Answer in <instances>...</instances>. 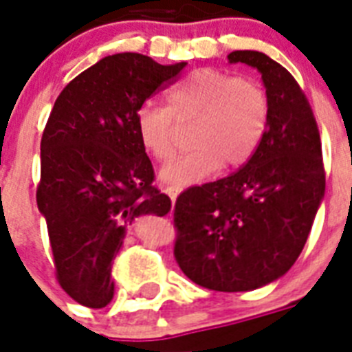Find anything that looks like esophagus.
I'll list each match as a JSON object with an SVG mask.
<instances>
[{"instance_id":"obj_1","label":"esophagus","mask_w":352,"mask_h":352,"mask_svg":"<svg viewBox=\"0 0 352 352\" xmlns=\"http://www.w3.org/2000/svg\"><path fill=\"white\" fill-rule=\"evenodd\" d=\"M166 193H168V195H170L171 203L175 204V201H177V195H179V190H175V188H168V190H166Z\"/></svg>"}]
</instances>
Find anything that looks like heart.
<instances>
[{
    "mask_svg": "<svg viewBox=\"0 0 352 352\" xmlns=\"http://www.w3.org/2000/svg\"><path fill=\"white\" fill-rule=\"evenodd\" d=\"M168 107L142 104L135 113V131L157 160L175 153L177 122L193 120L192 151L160 170L166 186L181 190L226 168H239L254 157L265 138L270 118L267 91L250 78L214 67L195 69L166 93Z\"/></svg>",
    "mask_w": 352,
    "mask_h": 352,
    "instance_id": "1",
    "label": "heart"
}]
</instances>
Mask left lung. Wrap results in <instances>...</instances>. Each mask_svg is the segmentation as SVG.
<instances>
[{"label":"left lung","mask_w":352,"mask_h":352,"mask_svg":"<svg viewBox=\"0 0 352 352\" xmlns=\"http://www.w3.org/2000/svg\"><path fill=\"white\" fill-rule=\"evenodd\" d=\"M230 63L257 69L270 118L263 142L239 171L193 186L175 203V259L193 283L246 292L289 272L325 195L316 120L294 76L257 51Z\"/></svg>","instance_id":"obj_1"}]
</instances>
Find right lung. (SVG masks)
Returning a JSON list of instances; mask_svg holds the SVG:
<instances>
[{
    "instance_id": "1",
    "label": "right lung",
    "mask_w": 352,
    "mask_h": 352,
    "mask_svg": "<svg viewBox=\"0 0 352 352\" xmlns=\"http://www.w3.org/2000/svg\"><path fill=\"white\" fill-rule=\"evenodd\" d=\"M184 67L118 52L80 73L54 102L41 137L36 201L58 281L80 305L102 309L113 300L111 265L127 226L171 210V199L151 186L153 166L135 113Z\"/></svg>"
}]
</instances>
